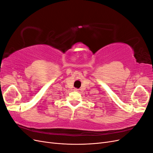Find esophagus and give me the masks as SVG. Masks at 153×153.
Returning a JSON list of instances; mask_svg holds the SVG:
<instances>
[{"instance_id":"esophagus-1","label":"esophagus","mask_w":153,"mask_h":153,"mask_svg":"<svg viewBox=\"0 0 153 153\" xmlns=\"http://www.w3.org/2000/svg\"><path fill=\"white\" fill-rule=\"evenodd\" d=\"M74 91H78V89H74Z\"/></svg>"}]
</instances>
